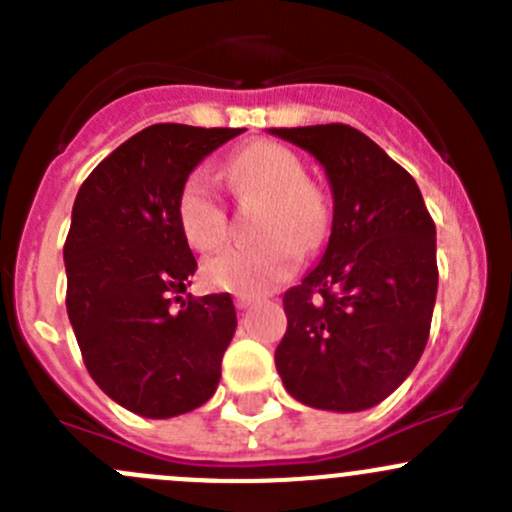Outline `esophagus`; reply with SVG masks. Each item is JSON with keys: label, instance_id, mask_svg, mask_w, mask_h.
I'll return each instance as SVG.
<instances>
[{"label": "esophagus", "instance_id": "1", "mask_svg": "<svg viewBox=\"0 0 512 512\" xmlns=\"http://www.w3.org/2000/svg\"><path fill=\"white\" fill-rule=\"evenodd\" d=\"M255 302H257V299L252 297V294H237V297H235V307L237 309H247V307H252Z\"/></svg>", "mask_w": 512, "mask_h": 512}]
</instances>
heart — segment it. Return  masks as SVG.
<instances>
[{
  "label": "heart",
  "instance_id": "b5f03b06",
  "mask_svg": "<svg viewBox=\"0 0 512 512\" xmlns=\"http://www.w3.org/2000/svg\"><path fill=\"white\" fill-rule=\"evenodd\" d=\"M227 180L237 193L265 195L260 242H240L208 257L203 277L210 287L262 294L292 275L304 250L322 245L332 213L322 190L307 183L294 151L275 141H252L227 160ZM178 223L195 250H215L227 237V210L205 173H193L178 195Z\"/></svg>",
  "mask_w": 512,
  "mask_h": 512
}]
</instances>
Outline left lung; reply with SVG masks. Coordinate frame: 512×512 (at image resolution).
<instances>
[{
	"instance_id": "8db88e82",
	"label": "left lung",
	"mask_w": 512,
	"mask_h": 512,
	"mask_svg": "<svg viewBox=\"0 0 512 512\" xmlns=\"http://www.w3.org/2000/svg\"><path fill=\"white\" fill-rule=\"evenodd\" d=\"M322 163L332 235L285 292L275 352L289 394L312 409L364 411L394 394L426 349L436 304V225L416 180L344 123L270 128Z\"/></svg>"
}]
</instances>
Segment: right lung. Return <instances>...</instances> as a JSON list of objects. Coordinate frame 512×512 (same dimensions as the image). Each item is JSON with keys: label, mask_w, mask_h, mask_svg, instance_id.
Instances as JSON below:
<instances>
[{"label": "right lung", "mask_w": 512, "mask_h": 512, "mask_svg": "<svg viewBox=\"0 0 512 512\" xmlns=\"http://www.w3.org/2000/svg\"><path fill=\"white\" fill-rule=\"evenodd\" d=\"M242 131L143 128L96 165L74 200L66 312L91 379L138 416L188 414L218 389L235 307L227 292L183 297L198 262L178 195L195 165Z\"/></svg>", "instance_id": "obj_1"}]
</instances>
